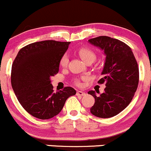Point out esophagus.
Here are the masks:
<instances>
[{
	"instance_id": "esophagus-1",
	"label": "esophagus",
	"mask_w": 151,
	"mask_h": 151,
	"mask_svg": "<svg viewBox=\"0 0 151 151\" xmlns=\"http://www.w3.org/2000/svg\"><path fill=\"white\" fill-rule=\"evenodd\" d=\"M76 94H77L78 96H84L85 94H86V93L81 91H78L77 93H76Z\"/></svg>"
}]
</instances>
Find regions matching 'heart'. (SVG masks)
Returning a JSON list of instances; mask_svg holds the SVG:
<instances>
[{"label":"heart","instance_id":"obj_1","mask_svg":"<svg viewBox=\"0 0 151 151\" xmlns=\"http://www.w3.org/2000/svg\"><path fill=\"white\" fill-rule=\"evenodd\" d=\"M79 56L81 57V58L86 63V62L89 61V60H92V61H94L96 60V54H94V52H92L90 49H86V48H81L78 50ZM68 56L67 54H65L62 57V58L60 59V65L63 68H65L68 65ZM76 83L77 84H80V81L78 80L76 81Z\"/></svg>","mask_w":151,"mask_h":151}]
</instances>
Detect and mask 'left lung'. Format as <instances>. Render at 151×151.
Segmentation results:
<instances>
[{
  "mask_svg": "<svg viewBox=\"0 0 151 151\" xmlns=\"http://www.w3.org/2000/svg\"><path fill=\"white\" fill-rule=\"evenodd\" d=\"M88 41L105 55L98 83H105L106 87L98 97L93 90L88 92L95 99L90 112L102 119L113 117L125 109L134 95L139 83L137 63L131 48L119 40L99 36Z\"/></svg>",
  "mask_w": 151,
  "mask_h": 151,
  "instance_id": "obj_1",
  "label": "left lung"
}]
</instances>
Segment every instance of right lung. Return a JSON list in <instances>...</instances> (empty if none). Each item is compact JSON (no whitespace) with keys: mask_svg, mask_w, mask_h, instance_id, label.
<instances>
[{"mask_svg":"<svg viewBox=\"0 0 151 151\" xmlns=\"http://www.w3.org/2000/svg\"><path fill=\"white\" fill-rule=\"evenodd\" d=\"M70 42L43 41L19 50L12 68L11 81L17 98L24 110L39 119L60 113L67 99L75 95L72 87L54 92L51 77L59 72L60 61Z\"/></svg>","mask_w":151,"mask_h":151,"instance_id":"obj_1","label":"right lung"}]
</instances>
